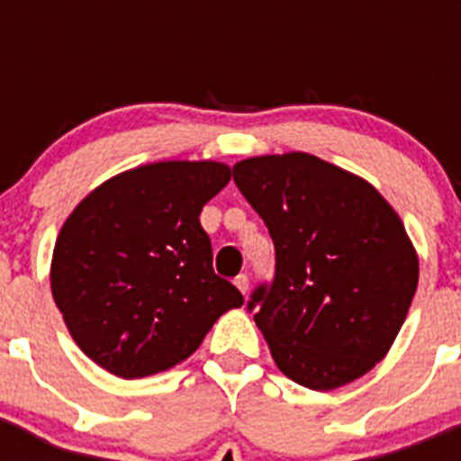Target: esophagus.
<instances>
[{
    "instance_id": "esophagus-1",
    "label": "esophagus",
    "mask_w": 461,
    "mask_h": 461,
    "mask_svg": "<svg viewBox=\"0 0 461 461\" xmlns=\"http://www.w3.org/2000/svg\"><path fill=\"white\" fill-rule=\"evenodd\" d=\"M235 286H238L240 291H242L244 295H247V293H249V276H247V275H238V276H235Z\"/></svg>"
}]
</instances>
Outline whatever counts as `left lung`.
<instances>
[{"label":"left lung","instance_id":"1","mask_svg":"<svg viewBox=\"0 0 461 461\" xmlns=\"http://www.w3.org/2000/svg\"><path fill=\"white\" fill-rule=\"evenodd\" d=\"M233 180L275 242V276L247 309L276 367L312 390L367 374L418 288V256L397 212L372 185L303 152L244 158Z\"/></svg>","mask_w":461,"mask_h":461}]
</instances>
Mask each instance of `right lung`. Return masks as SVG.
Wrapping results in <instances>:
<instances>
[{"label": "right lung", "mask_w": 461, "mask_h": 461, "mask_svg": "<svg viewBox=\"0 0 461 461\" xmlns=\"http://www.w3.org/2000/svg\"><path fill=\"white\" fill-rule=\"evenodd\" d=\"M228 180L217 161H158L104 182L71 212L52 254V297L105 372H166L223 312L242 307V293L212 267L198 219Z\"/></svg>", "instance_id": "1"}]
</instances>
